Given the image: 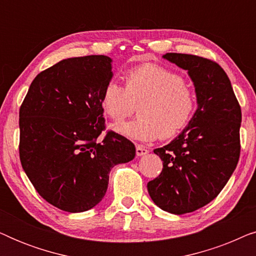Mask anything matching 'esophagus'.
<instances>
[{
    "label": "esophagus",
    "mask_w": 256,
    "mask_h": 256,
    "mask_svg": "<svg viewBox=\"0 0 256 256\" xmlns=\"http://www.w3.org/2000/svg\"><path fill=\"white\" fill-rule=\"evenodd\" d=\"M148 152H149V150L146 149V146H140V144L136 146V155H138V156H144Z\"/></svg>",
    "instance_id": "esophagus-1"
}]
</instances>
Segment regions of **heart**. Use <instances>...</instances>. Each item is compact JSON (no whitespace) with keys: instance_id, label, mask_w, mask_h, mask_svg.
<instances>
[{"instance_id":"obj_1","label":"heart","mask_w":256,"mask_h":256,"mask_svg":"<svg viewBox=\"0 0 256 256\" xmlns=\"http://www.w3.org/2000/svg\"><path fill=\"white\" fill-rule=\"evenodd\" d=\"M126 88L115 80L107 82L101 94V107L114 121L128 118L138 104V118L113 126L118 134L134 141L148 142L162 136L169 138L186 127L197 98L177 72L146 64L129 71Z\"/></svg>"}]
</instances>
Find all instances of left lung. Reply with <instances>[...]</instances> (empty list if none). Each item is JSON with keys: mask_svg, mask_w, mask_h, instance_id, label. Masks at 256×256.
Wrapping results in <instances>:
<instances>
[{"mask_svg": "<svg viewBox=\"0 0 256 256\" xmlns=\"http://www.w3.org/2000/svg\"><path fill=\"white\" fill-rule=\"evenodd\" d=\"M162 58L188 71L197 98L186 127L169 144L154 150L163 170L146 185L160 208L180 216L212 202L236 170L241 110L228 76L216 62L185 54Z\"/></svg>", "mask_w": 256, "mask_h": 256, "instance_id": "obj_1", "label": "left lung"}]
</instances>
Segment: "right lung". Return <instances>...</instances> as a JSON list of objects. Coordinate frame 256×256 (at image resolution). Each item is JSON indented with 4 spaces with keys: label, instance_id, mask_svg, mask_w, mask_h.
Wrapping results in <instances>:
<instances>
[{
    "label": "right lung",
    "instance_id": "1",
    "mask_svg": "<svg viewBox=\"0 0 256 256\" xmlns=\"http://www.w3.org/2000/svg\"><path fill=\"white\" fill-rule=\"evenodd\" d=\"M112 62L102 54L62 59L34 79L20 106V163L38 194L62 211L93 208L112 168L135 157V146L116 132L98 141Z\"/></svg>",
    "mask_w": 256,
    "mask_h": 256
}]
</instances>
